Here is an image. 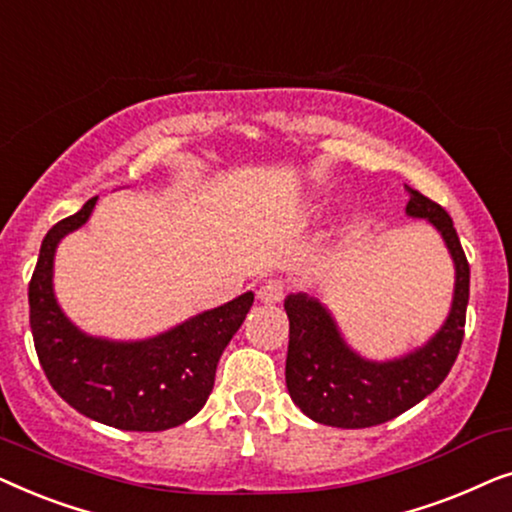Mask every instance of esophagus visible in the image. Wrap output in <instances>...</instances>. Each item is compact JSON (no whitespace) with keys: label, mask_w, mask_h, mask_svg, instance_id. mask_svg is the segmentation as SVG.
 <instances>
[{"label":"esophagus","mask_w":512,"mask_h":512,"mask_svg":"<svg viewBox=\"0 0 512 512\" xmlns=\"http://www.w3.org/2000/svg\"><path fill=\"white\" fill-rule=\"evenodd\" d=\"M256 298L261 300L263 305L279 303V300L284 298V282H279V279H270V282H265L261 289H258Z\"/></svg>","instance_id":"1"}]
</instances>
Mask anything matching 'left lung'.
Returning a JSON list of instances; mask_svg holds the SVG:
<instances>
[{"label":"left lung","mask_w":512,"mask_h":512,"mask_svg":"<svg viewBox=\"0 0 512 512\" xmlns=\"http://www.w3.org/2000/svg\"><path fill=\"white\" fill-rule=\"evenodd\" d=\"M408 219H422L443 237L454 265L450 312L436 333L394 359H368L349 345L319 291L284 298L289 317L286 389L314 422L338 429H366L389 422L424 401L445 380L464 340L471 270L457 230L443 207L408 188Z\"/></svg>","instance_id":"left-lung-1"}]
</instances>
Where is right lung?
<instances>
[{"label": "right lung", "mask_w": 512, "mask_h": 512, "mask_svg": "<svg viewBox=\"0 0 512 512\" xmlns=\"http://www.w3.org/2000/svg\"><path fill=\"white\" fill-rule=\"evenodd\" d=\"M97 198L48 230L30 282V328L41 368L60 398L123 431H165L198 415L212 394L223 349L247 317V291L142 340L90 335L67 317L53 286L55 251L83 228Z\"/></svg>", "instance_id": "obj_1"}]
</instances>
